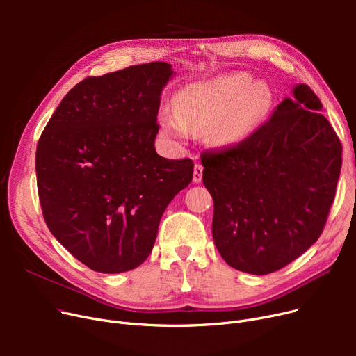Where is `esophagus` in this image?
Here are the masks:
<instances>
[{
    "label": "esophagus",
    "mask_w": 356,
    "mask_h": 356,
    "mask_svg": "<svg viewBox=\"0 0 356 356\" xmlns=\"http://www.w3.org/2000/svg\"><path fill=\"white\" fill-rule=\"evenodd\" d=\"M202 176H203V167H202V164L196 163L195 164V170H193V181L195 183H200L202 181Z\"/></svg>",
    "instance_id": "esophagus-1"
}]
</instances>
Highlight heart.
<instances>
[{"label": "heart", "mask_w": 356, "mask_h": 356, "mask_svg": "<svg viewBox=\"0 0 356 356\" xmlns=\"http://www.w3.org/2000/svg\"><path fill=\"white\" fill-rule=\"evenodd\" d=\"M273 93L245 72L220 74L183 86L175 106L159 111L161 134L184 140L191 131H207L216 147H235L248 140L268 117Z\"/></svg>", "instance_id": "heart-1"}]
</instances>
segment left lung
<instances>
[{
	"label": "left lung",
	"mask_w": 356,
	"mask_h": 356,
	"mask_svg": "<svg viewBox=\"0 0 356 356\" xmlns=\"http://www.w3.org/2000/svg\"><path fill=\"white\" fill-rule=\"evenodd\" d=\"M291 93L248 140L202 154L215 245L248 274L283 268L319 239L341 175L342 145L319 98L303 83Z\"/></svg>",
	"instance_id": "left-lung-1"
}]
</instances>
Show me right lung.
Wrapping results in <instances>:
<instances>
[{
  "mask_svg": "<svg viewBox=\"0 0 356 356\" xmlns=\"http://www.w3.org/2000/svg\"><path fill=\"white\" fill-rule=\"evenodd\" d=\"M165 62L90 76L67 92L37 144V189L53 236L90 270L117 274L152 252L193 161L156 153Z\"/></svg>",
  "mask_w": 356,
  "mask_h": 356,
  "instance_id": "obj_1",
  "label": "right lung"
}]
</instances>
